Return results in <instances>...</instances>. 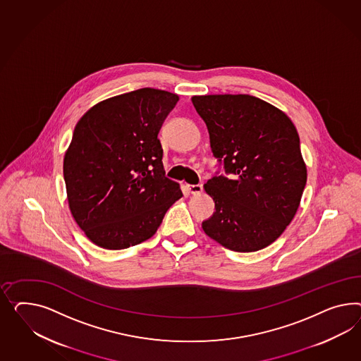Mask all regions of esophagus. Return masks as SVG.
Masks as SVG:
<instances>
[{"label": "esophagus", "instance_id": "1", "mask_svg": "<svg viewBox=\"0 0 361 361\" xmlns=\"http://www.w3.org/2000/svg\"><path fill=\"white\" fill-rule=\"evenodd\" d=\"M188 188V190H189V193H192V195H200L201 192H202V189H204V186L202 184H195V185H186Z\"/></svg>", "mask_w": 361, "mask_h": 361}]
</instances>
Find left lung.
Listing matches in <instances>:
<instances>
[{"label": "left lung", "mask_w": 361, "mask_h": 361, "mask_svg": "<svg viewBox=\"0 0 361 361\" xmlns=\"http://www.w3.org/2000/svg\"><path fill=\"white\" fill-rule=\"evenodd\" d=\"M192 102L218 161L205 184L215 212L204 231L236 252L265 248L290 224L306 185L295 127L281 110L248 94L195 96Z\"/></svg>", "instance_id": "obj_1"}]
</instances>
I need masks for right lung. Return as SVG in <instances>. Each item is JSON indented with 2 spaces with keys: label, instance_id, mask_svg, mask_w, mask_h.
I'll list each match as a JSON object with an SVG mask.
<instances>
[{
  "label": "right lung",
  "instance_id": "add662e5",
  "mask_svg": "<svg viewBox=\"0 0 361 361\" xmlns=\"http://www.w3.org/2000/svg\"><path fill=\"white\" fill-rule=\"evenodd\" d=\"M178 96L142 88L109 98L78 122L64 156L69 209L89 239L123 250L155 234L183 197L157 137Z\"/></svg>",
  "mask_w": 361,
  "mask_h": 361
}]
</instances>
